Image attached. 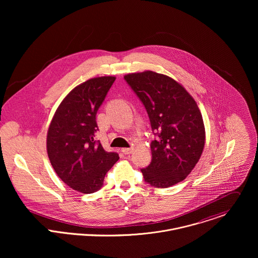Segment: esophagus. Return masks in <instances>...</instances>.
Masks as SVG:
<instances>
[{"mask_svg": "<svg viewBox=\"0 0 258 258\" xmlns=\"http://www.w3.org/2000/svg\"><path fill=\"white\" fill-rule=\"evenodd\" d=\"M133 151H134V148L133 147L123 148V149H122V152H123V154H125V155L131 154Z\"/></svg>", "mask_w": 258, "mask_h": 258, "instance_id": "34e87169", "label": "esophagus"}]
</instances>
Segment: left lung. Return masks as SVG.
I'll return each instance as SVG.
<instances>
[{
    "mask_svg": "<svg viewBox=\"0 0 258 258\" xmlns=\"http://www.w3.org/2000/svg\"><path fill=\"white\" fill-rule=\"evenodd\" d=\"M125 81L145 106L152 131V160L144 181L168 187L186 178L201 158L205 126L194 98L173 78L154 72L127 74Z\"/></svg>",
    "mask_w": 258,
    "mask_h": 258,
    "instance_id": "obj_1",
    "label": "left lung"
}]
</instances>
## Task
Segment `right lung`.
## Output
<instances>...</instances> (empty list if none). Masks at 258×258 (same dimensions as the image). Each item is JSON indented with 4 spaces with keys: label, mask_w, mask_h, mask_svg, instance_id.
<instances>
[{
    "label": "right lung",
    "mask_w": 258,
    "mask_h": 258,
    "mask_svg": "<svg viewBox=\"0 0 258 258\" xmlns=\"http://www.w3.org/2000/svg\"><path fill=\"white\" fill-rule=\"evenodd\" d=\"M114 81V76H102L76 86L59 104L48 128L46 148L52 168L66 184L83 194L100 189L119 159L95 140L96 114Z\"/></svg>",
    "instance_id": "1"
}]
</instances>
